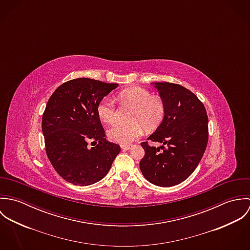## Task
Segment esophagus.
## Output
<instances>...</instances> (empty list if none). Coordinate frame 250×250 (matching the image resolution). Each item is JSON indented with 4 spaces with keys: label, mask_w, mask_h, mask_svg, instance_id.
Wrapping results in <instances>:
<instances>
[{
    "label": "esophagus",
    "mask_w": 250,
    "mask_h": 250,
    "mask_svg": "<svg viewBox=\"0 0 250 250\" xmlns=\"http://www.w3.org/2000/svg\"><path fill=\"white\" fill-rule=\"evenodd\" d=\"M121 148L123 150H129L131 148V145H121Z\"/></svg>",
    "instance_id": "1"
}]
</instances>
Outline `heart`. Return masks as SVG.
<instances>
[{"instance_id": "obj_1", "label": "heart", "mask_w": 250, "mask_h": 250, "mask_svg": "<svg viewBox=\"0 0 250 250\" xmlns=\"http://www.w3.org/2000/svg\"><path fill=\"white\" fill-rule=\"evenodd\" d=\"M118 100L133 107L129 114L128 123H117L107 131V138L113 143L128 145L138 140L146 131L156 130L163 122L167 107L164 100L157 96H152L151 92L143 87H131L124 89L117 95ZM97 113L99 118L107 124H111L116 119V108L114 102L105 97L98 106Z\"/></svg>"}]
</instances>
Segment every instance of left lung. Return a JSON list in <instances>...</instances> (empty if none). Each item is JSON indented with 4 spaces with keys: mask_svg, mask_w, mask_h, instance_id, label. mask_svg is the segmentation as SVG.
<instances>
[{
    "mask_svg": "<svg viewBox=\"0 0 250 250\" xmlns=\"http://www.w3.org/2000/svg\"><path fill=\"white\" fill-rule=\"evenodd\" d=\"M167 111L162 124L147 139L161 147L141 143L143 176L160 187H172L188 178L206 150L209 130L203 103L186 87L172 83H155Z\"/></svg>",
    "mask_w": 250,
    "mask_h": 250,
    "instance_id": "left-lung-1",
    "label": "left lung"
}]
</instances>
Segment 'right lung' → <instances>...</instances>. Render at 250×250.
I'll list each match as a JSON object with an SVG mask.
<instances>
[{
    "label": "right lung",
    "instance_id": "1",
    "mask_svg": "<svg viewBox=\"0 0 250 250\" xmlns=\"http://www.w3.org/2000/svg\"><path fill=\"white\" fill-rule=\"evenodd\" d=\"M117 86L78 78L60 85L49 98L41 124L46 154L65 181L78 186L100 181L120 152L118 144L106 141L97 113L99 102Z\"/></svg>",
    "mask_w": 250,
    "mask_h": 250
}]
</instances>
